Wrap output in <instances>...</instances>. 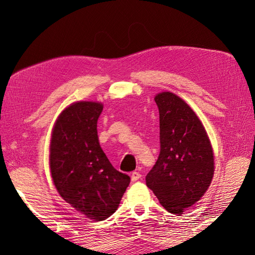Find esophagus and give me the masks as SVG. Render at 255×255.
Segmentation results:
<instances>
[{
    "mask_svg": "<svg viewBox=\"0 0 255 255\" xmlns=\"http://www.w3.org/2000/svg\"><path fill=\"white\" fill-rule=\"evenodd\" d=\"M131 181L132 182H136V181H138V180H140V178H141V174H140L139 172H137V171H134V172H132L131 173Z\"/></svg>",
    "mask_w": 255,
    "mask_h": 255,
    "instance_id": "obj_1",
    "label": "esophagus"
}]
</instances>
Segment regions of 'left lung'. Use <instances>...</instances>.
I'll use <instances>...</instances> for the list:
<instances>
[{"mask_svg":"<svg viewBox=\"0 0 255 255\" xmlns=\"http://www.w3.org/2000/svg\"><path fill=\"white\" fill-rule=\"evenodd\" d=\"M160 115V154L145 184L160 204L182 215L203 197L214 176V153L202 122L181 97H154Z\"/></svg>","mask_w":255,"mask_h":255,"instance_id":"left-lung-1","label":"left lung"}]
</instances>
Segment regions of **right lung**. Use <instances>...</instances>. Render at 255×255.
<instances>
[{
  "mask_svg": "<svg viewBox=\"0 0 255 255\" xmlns=\"http://www.w3.org/2000/svg\"><path fill=\"white\" fill-rule=\"evenodd\" d=\"M99 102L68 106L53 126L49 163L60 196L90 219L101 221L115 213L130 177L117 171L102 150L97 121Z\"/></svg>",
  "mask_w": 255,
  "mask_h": 255,
  "instance_id": "add662e5",
  "label": "right lung"
}]
</instances>
